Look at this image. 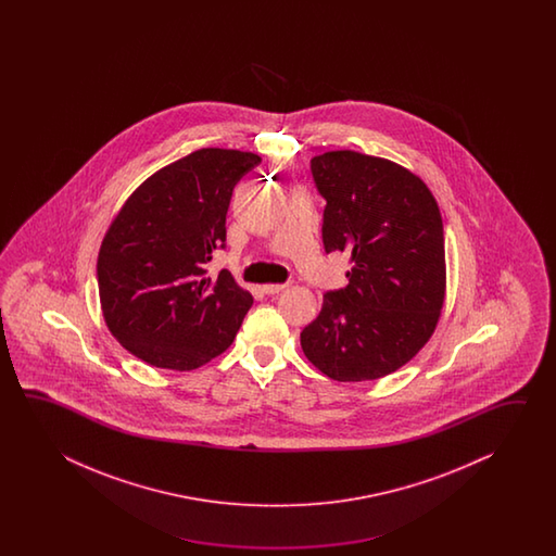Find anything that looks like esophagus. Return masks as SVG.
<instances>
[{"instance_id":"1","label":"esophagus","mask_w":556,"mask_h":556,"mask_svg":"<svg viewBox=\"0 0 556 556\" xmlns=\"http://www.w3.org/2000/svg\"><path fill=\"white\" fill-rule=\"evenodd\" d=\"M288 283H262L261 290L264 294H278V292H282Z\"/></svg>"}]
</instances>
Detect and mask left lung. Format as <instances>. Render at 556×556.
Masks as SVG:
<instances>
[{"label": "left lung", "mask_w": 556, "mask_h": 556, "mask_svg": "<svg viewBox=\"0 0 556 556\" xmlns=\"http://www.w3.org/2000/svg\"><path fill=\"white\" fill-rule=\"evenodd\" d=\"M326 199V252H350V283L324 295L300 333L307 359L336 381L405 366L429 342L445 300V238L426 182L388 159L330 151L309 161Z\"/></svg>", "instance_id": "1"}]
</instances>
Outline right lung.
I'll return each mask as SVG.
<instances>
[{"label": "right lung", "mask_w": 556, "mask_h": 556, "mask_svg": "<svg viewBox=\"0 0 556 556\" xmlns=\"http://www.w3.org/2000/svg\"><path fill=\"white\" fill-rule=\"evenodd\" d=\"M258 154L201 149L156 170L121 206L97 258L106 328L149 366L190 371L235 342L252 295L204 276L225 249L226 213Z\"/></svg>", "instance_id": "1"}]
</instances>
